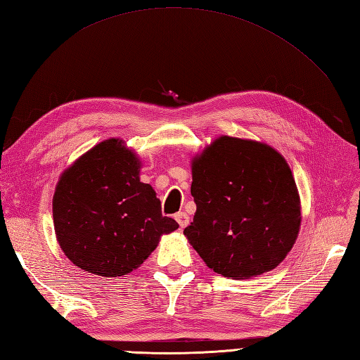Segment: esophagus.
<instances>
[{
    "label": "esophagus",
    "instance_id": "1",
    "mask_svg": "<svg viewBox=\"0 0 360 360\" xmlns=\"http://www.w3.org/2000/svg\"><path fill=\"white\" fill-rule=\"evenodd\" d=\"M174 218H176V221H178V224H179L181 229L187 227L188 223H190V218H188V215H187L186 212H178V213H176V215H174Z\"/></svg>",
    "mask_w": 360,
    "mask_h": 360
}]
</instances>
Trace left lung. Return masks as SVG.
Here are the masks:
<instances>
[{
  "label": "left lung",
  "mask_w": 360,
  "mask_h": 360,
  "mask_svg": "<svg viewBox=\"0 0 360 360\" xmlns=\"http://www.w3.org/2000/svg\"><path fill=\"white\" fill-rule=\"evenodd\" d=\"M190 244L210 269L249 278L278 266L300 229V201L290 168L264 143L223 136L192 165Z\"/></svg>",
  "instance_id": "left-lung-1"
}]
</instances>
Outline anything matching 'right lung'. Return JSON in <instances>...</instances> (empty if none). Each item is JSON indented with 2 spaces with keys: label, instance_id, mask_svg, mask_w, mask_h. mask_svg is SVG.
<instances>
[{
  "label": "right lung",
  "instance_id": "add662e5",
  "mask_svg": "<svg viewBox=\"0 0 360 360\" xmlns=\"http://www.w3.org/2000/svg\"><path fill=\"white\" fill-rule=\"evenodd\" d=\"M56 235L80 269L122 277L139 267L162 233L179 227L139 179V160L110 139L83 155L58 181L52 202Z\"/></svg>",
  "mask_w": 360,
  "mask_h": 360
}]
</instances>
